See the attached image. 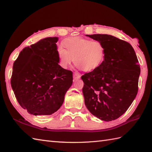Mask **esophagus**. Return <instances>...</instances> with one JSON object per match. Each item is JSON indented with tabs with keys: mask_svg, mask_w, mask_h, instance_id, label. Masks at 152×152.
<instances>
[{
	"mask_svg": "<svg viewBox=\"0 0 152 152\" xmlns=\"http://www.w3.org/2000/svg\"><path fill=\"white\" fill-rule=\"evenodd\" d=\"M73 77L74 79H80V77H81V74H80L79 72H75L73 74Z\"/></svg>",
	"mask_w": 152,
	"mask_h": 152,
	"instance_id": "esophagus-1",
	"label": "esophagus"
}]
</instances>
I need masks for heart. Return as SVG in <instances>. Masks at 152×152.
<instances>
[{"mask_svg":"<svg viewBox=\"0 0 152 152\" xmlns=\"http://www.w3.org/2000/svg\"><path fill=\"white\" fill-rule=\"evenodd\" d=\"M57 49L60 65L66 69L74 61L76 66L86 72H91L101 66L106 56V48L102 42L81 37H70Z\"/></svg>","mask_w":152,"mask_h":152,"instance_id":"obj_1","label":"heart"}]
</instances>
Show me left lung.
Instances as JSON below:
<instances>
[{
	"mask_svg": "<svg viewBox=\"0 0 152 152\" xmlns=\"http://www.w3.org/2000/svg\"><path fill=\"white\" fill-rule=\"evenodd\" d=\"M102 42L106 48L104 62L82 76L85 104L96 118L110 121L120 117L138 92L140 68L131 45L108 34L86 35Z\"/></svg>",
	"mask_w": 152,
	"mask_h": 152,
	"instance_id": "1",
	"label": "left lung"
}]
</instances>
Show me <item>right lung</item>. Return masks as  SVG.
Returning a JSON list of instances; mask_svg holds the SVG:
<instances>
[{
    "label": "right lung",
    "instance_id": "right-lung-1",
    "mask_svg": "<svg viewBox=\"0 0 152 152\" xmlns=\"http://www.w3.org/2000/svg\"><path fill=\"white\" fill-rule=\"evenodd\" d=\"M57 37L26 47L13 65L11 86L23 108L34 115H51L63 104L72 84V72L59 64Z\"/></svg>",
    "mask_w": 152,
    "mask_h": 152
}]
</instances>
